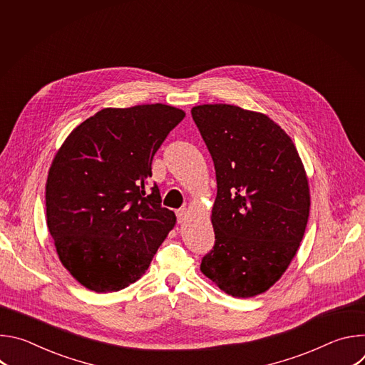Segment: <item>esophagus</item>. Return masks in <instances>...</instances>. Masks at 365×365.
I'll use <instances>...</instances> for the list:
<instances>
[{"mask_svg":"<svg viewBox=\"0 0 365 365\" xmlns=\"http://www.w3.org/2000/svg\"><path fill=\"white\" fill-rule=\"evenodd\" d=\"M176 215H178V222H179V224H182V222H185V221H186V218H187L189 212H187L186 210H179V211L176 212Z\"/></svg>","mask_w":365,"mask_h":365,"instance_id":"34e87169","label":"esophagus"}]
</instances>
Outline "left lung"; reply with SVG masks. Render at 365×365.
Segmentation results:
<instances>
[{
  "mask_svg": "<svg viewBox=\"0 0 365 365\" xmlns=\"http://www.w3.org/2000/svg\"><path fill=\"white\" fill-rule=\"evenodd\" d=\"M217 173L215 245L200 272L227 294L254 297L287 270L304 235L310 192L300 155L266 114L230 103L192 108Z\"/></svg>",
  "mask_w": 365,
  "mask_h": 365,
  "instance_id": "1",
  "label": "left lung"
}]
</instances>
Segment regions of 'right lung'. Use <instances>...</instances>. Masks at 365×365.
<instances>
[{"instance_id": "right-lung-1", "label": "right lung", "mask_w": 365, "mask_h": 365, "mask_svg": "<svg viewBox=\"0 0 365 365\" xmlns=\"http://www.w3.org/2000/svg\"><path fill=\"white\" fill-rule=\"evenodd\" d=\"M185 111L147 103L103 108L66 137L48 169L46 221L63 267L83 287L118 292L148 269L176 225L159 187L145 196L153 155Z\"/></svg>"}]
</instances>
